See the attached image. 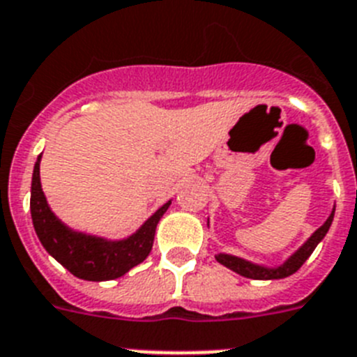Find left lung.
<instances>
[{"label": "left lung", "instance_id": "left-lung-1", "mask_svg": "<svg viewBox=\"0 0 357 357\" xmlns=\"http://www.w3.org/2000/svg\"><path fill=\"white\" fill-rule=\"evenodd\" d=\"M332 220H334V211L328 215V220H326L325 223L307 239V243L299 248L298 252L292 254L283 265L275 266V268H266V266L254 265V263L245 261L241 257L229 256V254H218L215 259H218L221 265L227 266V268H230V271L238 272L239 275H245V278H250V280H281V278H287V275L294 274V272H298L299 268H301V265L307 261L308 256L314 252V248L317 247V243L325 238V234L328 232V229H331Z\"/></svg>", "mask_w": 357, "mask_h": 357}]
</instances>
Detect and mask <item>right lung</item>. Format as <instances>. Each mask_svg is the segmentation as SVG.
<instances>
[{
	"instance_id": "add662e5",
	"label": "right lung",
	"mask_w": 357,
	"mask_h": 357,
	"mask_svg": "<svg viewBox=\"0 0 357 357\" xmlns=\"http://www.w3.org/2000/svg\"><path fill=\"white\" fill-rule=\"evenodd\" d=\"M40 161L41 155H38L32 174V223L45 250L56 261L61 263L70 274L86 281L116 280L127 274L132 266L139 265L151 254L155 227L160 223L161 215L170 206V202L165 203L160 211H155L136 234L121 241H109V239L76 232L68 229L67 225H63L50 211L47 197L41 190Z\"/></svg>"
}]
</instances>
